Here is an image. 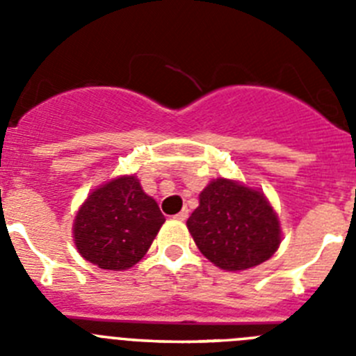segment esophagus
Segmentation results:
<instances>
[{"label": "esophagus", "mask_w": 356, "mask_h": 356, "mask_svg": "<svg viewBox=\"0 0 356 356\" xmlns=\"http://www.w3.org/2000/svg\"><path fill=\"white\" fill-rule=\"evenodd\" d=\"M188 217V210L185 209V210H181V212H178L175 216V219H178V221H185V219H187Z\"/></svg>", "instance_id": "1"}]
</instances>
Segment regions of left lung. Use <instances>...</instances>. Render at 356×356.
<instances>
[{"label": "left lung", "instance_id": "8db88e82", "mask_svg": "<svg viewBox=\"0 0 356 356\" xmlns=\"http://www.w3.org/2000/svg\"><path fill=\"white\" fill-rule=\"evenodd\" d=\"M197 250L225 271H246L269 260L282 242L278 213L259 188L217 178L187 219Z\"/></svg>", "mask_w": 356, "mask_h": 356}]
</instances>
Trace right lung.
Masks as SVG:
<instances>
[{
	"mask_svg": "<svg viewBox=\"0 0 356 356\" xmlns=\"http://www.w3.org/2000/svg\"><path fill=\"white\" fill-rule=\"evenodd\" d=\"M165 217L135 175L112 178L89 193L72 222L78 253L94 266L124 271L143 259Z\"/></svg>",
	"mask_w": 356,
	"mask_h": 356,
	"instance_id": "1",
	"label": "right lung"
}]
</instances>
